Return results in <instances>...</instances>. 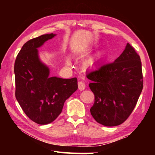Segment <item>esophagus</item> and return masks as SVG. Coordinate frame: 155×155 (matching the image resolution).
Wrapping results in <instances>:
<instances>
[{"label":"esophagus","mask_w":155,"mask_h":155,"mask_svg":"<svg viewBox=\"0 0 155 155\" xmlns=\"http://www.w3.org/2000/svg\"><path fill=\"white\" fill-rule=\"evenodd\" d=\"M78 90H79L80 91H83L85 90V83H84V82H83V81H78Z\"/></svg>","instance_id":"esophagus-1"}]
</instances>
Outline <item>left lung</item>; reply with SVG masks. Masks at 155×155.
Instances as JSON below:
<instances>
[{
	"mask_svg": "<svg viewBox=\"0 0 155 155\" xmlns=\"http://www.w3.org/2000/svg\"><path fill=\"white\" fill-rule=\"evenodd\" d=\"M94 94L90 112L97 122L106 127L122 124L134 109L143 89L140 57L129 44L119 57L87 74Z\"/></svg>",
	"mask_w": 155,
	"mask_h": 155,
	"instance_id": "1",
	"label": "left lung"
}]
</instances>
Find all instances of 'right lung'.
<instances>
[{"mask_svg":"<svg viewBox=\"0 0 155 155\" xmlns=\"http://www.w3.org/2000/svg\"><path fill=\"white\" fill-rule=\"evenodd\" d=\"M55 35L45 34L28 40L15 61V98L28 118L39 124L53 122L78 89L77 78L51 77L49 68L39 59L38 48Z\"/></svg>","mask_w":155,"mask_h":155,"instance_id":"1","label":"right lung"}]
</instances>
